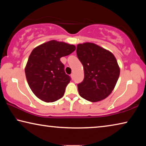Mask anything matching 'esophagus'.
<instances>
[{"instance_id": "34e87169", "label": "esophagus", "mask_w": 146, "mask_h": 146, "mask_svg": "<svg viewBox=\"0 0 146 146\" xmlns=\"http://www.w3.org/2000/svg\"><path fill=\"white\" fill-rule=\"evenodd\" d=\"M71 78L73 79V78H74V73H71Z\"/></svg>"}]
</instances>
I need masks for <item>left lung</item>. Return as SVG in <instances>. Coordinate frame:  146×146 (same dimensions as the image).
<instances>
[{
  "label": "left lung",
  "instance_id": "left-lung-1",
  "mask_svg": "<svg viewBox=\"0 0 146 146\" xmlns=\"http://www.w3.org/2000/svg\"><path fill=\"white\" fill-rule=\"evenodd\" d=\"M76 55L82 64L84 78L77 85L79 95L90 102H98L111 93L120 75L113 54L93 43L78 44Z\"/></svg>",
  "mask_w": 146,
  "mask_h": 146
}]
</instances>
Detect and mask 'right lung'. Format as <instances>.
<instances>
[{
  "instance_id": "1",
  "label": "right lung",
  "mask_w": 146,
  "mask_h": 146,
  "mask_svg": "<svg viewBox=\"0 0 146 146\" xmlns=\"http://www.w3.org/2000/svg\"><path fill=\"white\" fill-rule=\"evenodd\" d=\"M75 49L74 45L53 40L32 51L25 73L29 88L39 99L53 102L63 97L71 77L66 74L60 58Z\"/></svg>"
}]
</instances>
